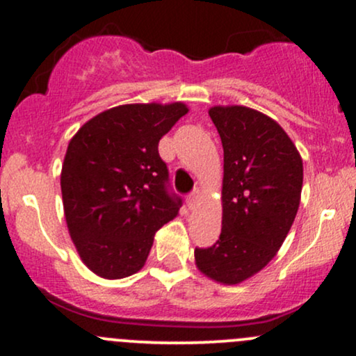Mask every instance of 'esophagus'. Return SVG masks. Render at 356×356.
I'll list each match as a JSON object with an SVG mask.
<instances>
[{
	"label": "esophagus",
	"instance_id": "1",
	"mask_svg": "<svg viewBox=\"0 0 356 356\" xmlns=\"http://www.w3.org/2000/svg\"><path fill=\"white\" fill-rule=\"evenodd\" d=\"M201 197V192H199V189H194L191 192L189 195H187V206L189 207H194L195 202H197V199Z\"/></svg>",
	"mask_w": 356,
	"mask_h": 356
}]
</instances>
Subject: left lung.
Here are the masks:
<instances>
[{"label": "left lung", "mask_w": 356, "mask_h": 356, "mask_svg": "<svg viewBox=\"0 0 356 356\" xmlns=\"http://www.w3.org/2000/svg\"><path fill=\"white\" fill-rule=\"evenodd\" d=\"M209 115L224 149L222 229L195 248L206 276L238 284L275 257L291 229L303 187V161L273 118L248 107H214Z\"/></svg>", "instance_id": "obj_1"}]
</instances>
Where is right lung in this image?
<instances>
[{
  "label": "right lung",
  "mask_w": 356,
  "mask_h": 356,
  "mask_svg": "<svg viewBox=\"0 0 356 356\" xmlns=\"http://www.w3.org/2000/svg\"><path fill=\"white\" fill-rule=\"evenodd\" d=\"M187 113L184 104L120 105L88 120L61 167L65 218L95 275L127 277L144 266L155 232L177 216L159 140Z\"/></svg>",
  "instance_id": "right-lung-1"
}]
</instances>
